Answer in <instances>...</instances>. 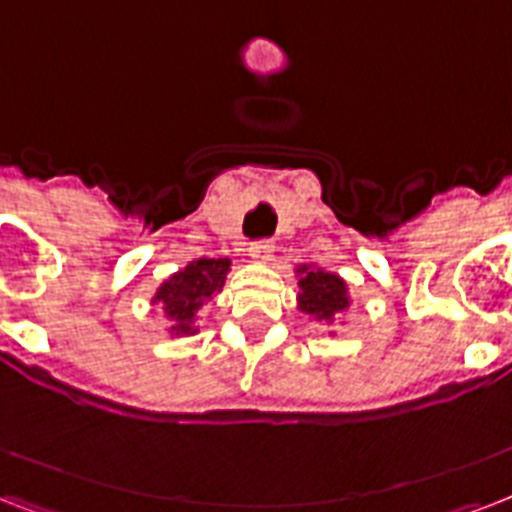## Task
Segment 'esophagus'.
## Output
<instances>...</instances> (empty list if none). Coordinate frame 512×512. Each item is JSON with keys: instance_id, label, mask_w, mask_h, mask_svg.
<instances>
[{"instance_id": "34e87169", "label": "esophagus", "mask_w": 512, "mask_h": 512, "mask_svg": "<svg viewBox=\"0 0 512 512\" xmlns=\"http://www.w3.org/2000/svg\"><path fill=\"white\" fill-rule=\"evenodd\" d=\"M272 253H275V243H272V240H256V243H251V248H248V256H251L253 261H269L272 259Z\"/></svg>"}]
</instances>
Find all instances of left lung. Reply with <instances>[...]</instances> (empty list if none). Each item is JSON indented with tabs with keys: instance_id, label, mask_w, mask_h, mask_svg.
I'll use <instances>...</instances> for the list:
<instances>
[{
	"instance_id": "obj_1",
	"label": "left lung",
	"mask_w": 512,
	"mask_h": 512,
	"mask_svg": "<svg viewBox=\"0 0 512 512\" xmlns=\"http://www.w3.org/2000/svg\"><path fill=\"white\" fill-rule=\"evenodd\" d=\"M299 310L318 320H331L342 310L350 307L347 285L339 275H331L326 269L299 267Z\"/></svg>"
}]
</instances>
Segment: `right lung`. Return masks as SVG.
Wrapping results in <instances>:
<instances>
[{
	"label": "right lung",
	"mask_w": 512,
	"mask_h": 512,
	"mask_svg": "<svg viewBox=\"0 0 512 512\" xmlns=\"http://www.w3.org/2000/svg\"><path fill=\"white\" fill-rule=\"evenodd\" d=\"M227 272L229 259H197L160 285V291L154 293V301L162 304V310L173 320L170 334L192 336L197 331L194 328L197 310L205 301L213 299V293L224 288Z\"/></svg>",
	"instance_id": "add662e5"
}]
</instances>
